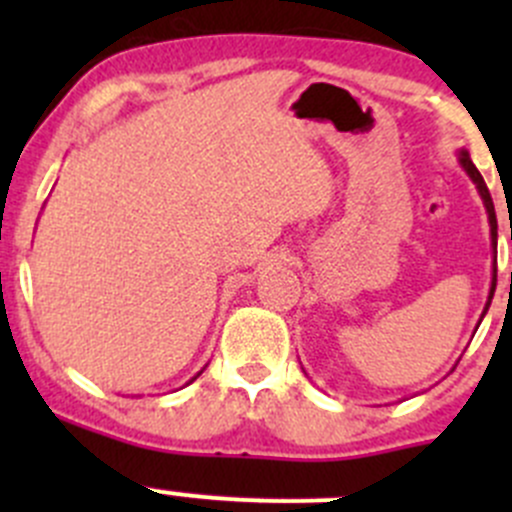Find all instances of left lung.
<instances>
[{"label":"left lung","mask_w":512,"mask_h":512,"mask_svg":"<svg viewBox=\"0 0 512 512\" xmlns=\"http://www.w3.org/2000/svg\"><path fill=\"white\" fill-rule=\"evenodd\" d=\"M458 160H461L463 170H466L468 178H471L473 183H476L480 198H483L485 213H488V220H490V237H493V255H495V247H498V220H495V208H493V198H490V193H488V185H485L483 175H480L476 165H473V160H471V156H468V151L458 153ZM510 240H512V225H510ZM495 272H498V270H495V267H493V285H490V297H488V304H485L483 314L488 312L490 299H493V292H495ZM510 285H512V275H510Z\"/></svg>","instance_id":"8db88e82"}]
</instances>
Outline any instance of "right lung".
Masks as SVG:
<instances>
[{
  "instance_id": "right-lung-1",
  "label": "right lung",
  "mask_w": 512,
  "mask_h": 512,
  "mask_svg": "<svg viewBox=\"0 0 512 512\" xmlns=\"http://www.w3.org/2000/svg\"><path fill=\"white\" fill-rule=\"evenodd\" d=\"M200 376V374H198ZM198 376H193V379H190V381H195V379H198Z\"/></svg>"
}]
</instances>
